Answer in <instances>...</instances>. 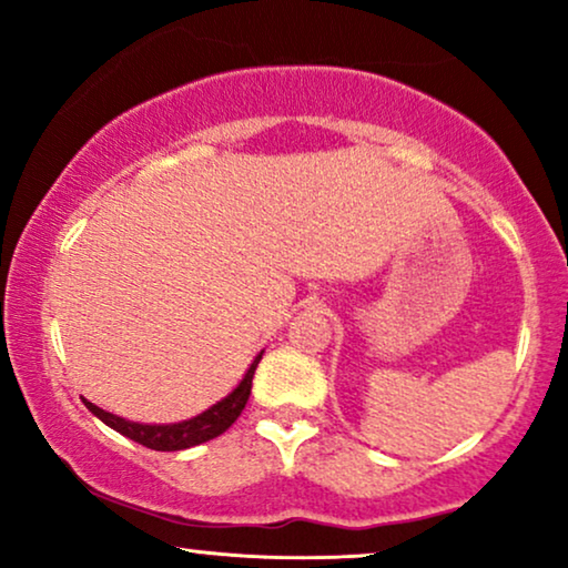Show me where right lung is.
Listing matches in <instances>:
<instances>
[{
    "label": "right lung",
    "instance_id": "1",
    "mask_svg": "<svg viewBox=\"0 0 568 568\" xmlns=\"http://www.w3.org/2000/svg\"><path fill=\"white\" fill-rule=\"evenodd\" d=\"M261 356L263 354L255 356L251 369L245 372L243 383H240L235 390L227 395V398L220 400L209 410H204V414H199L196 418H189V422H181V424H160V426L158 424H136V422H126V418H121V416L108 414V410L92 406L90 400H82V403L100 418V422L108 424L119 434H123V437L139 442V445L158 449V453L189 449V447L201 445V442L220 437V434L227 432L230 426L235 424V418L243 414L245 403H247V398H251L253 375H255V367H258Z\"/></svg>",
    "mask_w": 568,
    "mask_h": 568
}]
</instances>
